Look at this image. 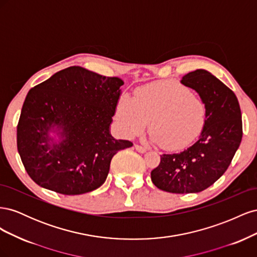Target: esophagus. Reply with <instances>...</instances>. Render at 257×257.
Returning a JSON list of instances; mask_svg holds the SVG:
<instances>
[{
    "mask_svg": "<svg viewBox=\"0 0 257 257\" xmlns=\"http://www.w3.org/2000/svg\"><path fill=\"white\" fill-rule=\"evenodd\" d=\"M135 149H136V151H138L139 153H145V152H147V148H145V147H142V146H139V145H135Z\"/></svg>",
    "mask_w": 257,
    "mask_h": 257,
    "instance_id": "obj_1",
    "label": "esophagus"
}]
</instances>
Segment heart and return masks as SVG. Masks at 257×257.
<instances>
[{
	"instance_id": "obj_1",
	"label": "heart",
	"mask_w": 257,
	"mask_h": 257,
	"mask_svg": "<svg viewBox=\"0 0 257 257\" xmlns=\"http://www.w3.org/2000/svg\"><path fill=\"white\" fill-rule=\"evenodd\" d=\"M114 119L130 138L144 133L149 122L153 143L168 150H179L200 134L206 121V105L181 82L162 80L138 88L133 99L123 95L116 103Z\"/></svg>"
}]
</instances>
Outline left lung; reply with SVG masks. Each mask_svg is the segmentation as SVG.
<instances>
[{
  "label": "left lung",
  "instance_id": "8db88e82",
  "mask_svg": "<svg viewBox=\"0 0 257 257\" xmlns=\"http://www.w3.org/2000/svg\"><path fill=\"white\" fill-rule=\"evenodd\" d=\"M197 92L206 105V121L197 141L182 152L161 155L151 172L153 184L169 193H198L226 172L242 138V120L235 93L206 69L180 81Z\"/></svg>",
  "mask_w": 257,
  "mask_h": 257
}]
</instances>
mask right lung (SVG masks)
<instances>
[{"mask_svg":"<svg viewBox=\"0 0 257 257\" xmlns=\"http://www.w3.org/2000/svg\"><path fill=\"white\" fill-rule=\"evenodd\" d=\"M124 82L71 66L31 89L17 126L27 173L44 189L79 195L98 189L113 155L133 146L110 125Z\"/></svg>","mask_w":257,"mask_h":257,"instance_id":"add662e5","label":"right lung"}]
</instances>
